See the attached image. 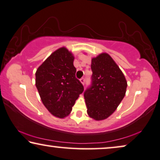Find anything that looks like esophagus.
<instances>
[{"label":"esophagus","mask_w":160,"mask_h":160,"mask_svg":"<svg viewBox=\"0 0 160 160\" xmlns=\"http://www.w3.org/2000/svg\"><path fill=\"white\" fill-rule=\"evenodd\" d=\"M80 82H81V83H82V84L84 85H85V78H81L80 79Z\"/></svg>","instance_id":"34e87169"}]
</instances>
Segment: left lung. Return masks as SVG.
Segmentation results:
<instances>
[{
    "label": "left lung",
    "instance_id": "obj_1",
    "mask_svg": "<svg viewBox=\"0 0 160 160\" xmlns=\"http://www.w3.org/2000/svg\"><path fill=\"white\" fill-rule=\"evenodd\" d=\"M91 86L84 93L87 113L99 121L114 113L125 96L127 81L120 67L107 53L91 59Z\"/></svg>",
    "mask_w": 160,
    "mask_h": 160
}]
</instances>
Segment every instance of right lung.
Returning <instances> with one entry per match:
<instances>
[{
  "mask_svg": "<svg viewBox=\"0 0 160 160\" xmlns=\"http://www.w3.org/2000/svg\"><path fill=\"white\" fill-rule=\"evenodd\" d=\"M75 57L65 47L53 52L35 72V85L43 105L53 116L64 118L84 91L75 77Z\"/></svg>",
  "mask_w": 160,
  "mask_h": 160,
  "instance_id": "1",
  "label": "right lung"
}]
</instances>
